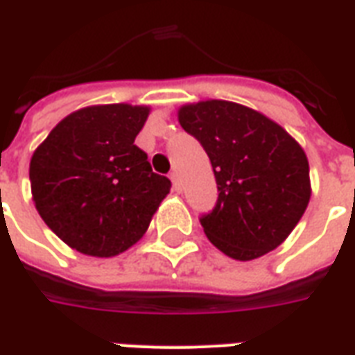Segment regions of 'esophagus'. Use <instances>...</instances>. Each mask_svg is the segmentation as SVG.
I'll return each mask as SVG.
<instances>
[{"label": "esophagus", "mask_w": 355, "mask_h": 355, "mask_svg": "<svg viewBox=\"0 0 355 355\" xmlns=\"http://www.w3.org/2000/svg\"><path fill=\"white\" fill-rule=\"evenodd\" d=\"M169 178H171V182H173V188L180 189V177H178V173L177 171H171L169 173Z\"/></svg>", "instance_id": "obj_1"}]
</instances>
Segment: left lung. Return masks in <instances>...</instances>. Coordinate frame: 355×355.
Listing matches in <instances>:
<instances>
[{"mask_svg": "<svg viewBox=\"0 0 355 355\" xmlns=\"http://www.w3.org/2000/svg\"><path fill=\"white\" fill-rule=\"evenodd\" d=\"M178 121L199 139L216 175L217 202L200 216L208 239L239 261L275 250L308 208L302 147L278 123L237 103L186 105Z\"/></svg>", "mask_w": 355, "mask_h": 355, "instance_id": "1", "label": "left lung"}]
</instances>
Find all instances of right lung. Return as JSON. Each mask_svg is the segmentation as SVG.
I'll list each match as a JSON object with an SVG mask.
<instances>
[{"label": "right lung", "mask_w": 355, "mask_h": 355, "mask_svg": "<svg viewBox=\"0 0 355 355\" xmlns=\"http://www.w3.org/2000/svg\"><path fill=\"white\" fill-rule=\"evenodd\" d=\"M147 107L99 105L69 114L31 158L33 200L47 227L88 256L110 258L149 228L171 180L134 139Z\"/></svg>", "instance_id": "1"}]
</instances>
